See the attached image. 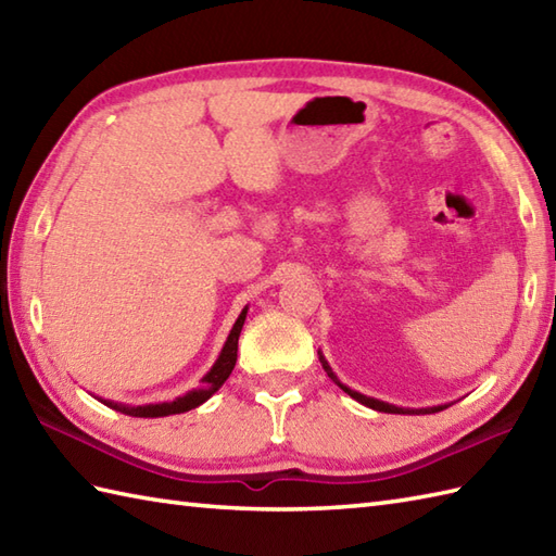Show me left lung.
Returning a JSON list of instances; mask_svg holds the SVG:
<instances>
[{
    "instance_id": "1",
    "label": "left lung",
    "mask_w": 556,
    "mask_h": 556,
    "mask_svg": "<svg viewBox=\"0 0 556 556\" xmlns=\"http://www.w3.org/2000/svg\"><path fill=\"white\" fill-rule=\"evenodd\" d=\"M320 363H323V368L327 370V375L332 377V380L344 389V392L351 396V399H356V401H361L363 406H368V408H375V410H382V413H408V416H420V413H437V410H442V408H446V406H432V408H420V410H413V408H399V406H389V404H384V401H377V399H370V396H363V394H358V392H353V389H349V387H344L341 384L337 377H334V372H332V368H329L327 365V361L320 356Z\"/></svg>"
}]
</instances>
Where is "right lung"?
I'll return each instance as SVG.
<instances>
[{
	"label": "right lung",
	"instance_id": "right-lung-1",
	"mask_svg": "<svg viewBox=\"0 0 556 556\" xmlns=\"http://www.w3.org/2000/svg\"><path fill=\"white\" fill-rule=\"evenodd\" d=\"M245 313L248 308H243V313L239 315V320H236L231 334L227 339V344H224L222 353L217 363L212 365V370L203 377V382L195 389V392L186 394L181 399L172 401V404H150V406H122V404H112V401H104L100 399L102 404H108L110 408L124 413V416H134V418H162V416H174V413H186L191 410L200 404H205V401L217 392V389L227 382V377L231 375L233 365H236V351H239V337H241V327L245 323Z\"/></svg>",
	"mask_w": 556,
	"mask_h": 556
}]
</instances>
